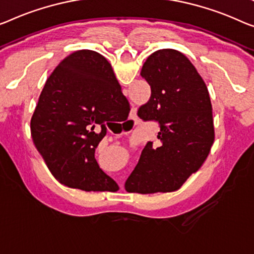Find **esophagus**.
Returning <instances> with one entry per match:
<instances>
[{"label": "esophagus", "mask_w": 254, "mask_h": 254, "mask_svg": "<svg viewBox=\"0 0 254 254\" xmlns=\"http://www.w3.org/2000/svg\"><path fill=\"white\" fill-rule=\"evenodd\" d=\"M131 120L137 121V109H132L131 111Z\"/></svg>", "instance_id": "esophagus-1"}]
</instances>
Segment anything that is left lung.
Instances as JSON below:
<instances>
[{
	"instance_id": "8db88e82",
	"label": "left lung",
	"mask_w": 254,
	"mask_h": 254,
	"mask_svg": "<svg viewBox=\"0 0 254 254\" xmlns=\"http://www.w3.org/2000/svg\"><path fill=\"white\" fill-rule=\"evenodd\" d=\"M140 75L151 94L138 116L160 123L161 145L147 142L126 189L139 194L175 191L198 171L213 145L209 91L190 60L173 49L151 54Z\"/></svg>"
}]
</instances>
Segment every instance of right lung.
Returning a JSON list of instances; mask_svg holds the SVG:
<instances>
[{"label":"right lung","instance_id":"obj_1","mask_svg":"<svg viewBox=\"0 0 254 254\" xmlns=\"http://www.w3.org/2000/svg\"><path fill=\"white\" fill-rule=\"evenodd\" d=\"M130 105L112 65L91 50L66 57L55 68L30 120L33 142L60 184L85 191H116L94 151L112 122L127 119ZM99 127L100 132L94 128Z\"/></svg>","mask_w":254,"mask_h":254}]
</instances>
